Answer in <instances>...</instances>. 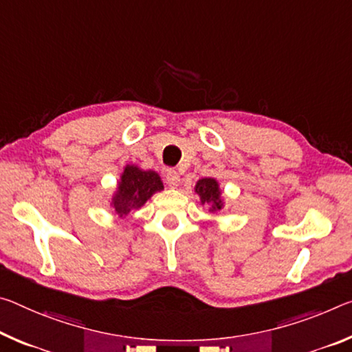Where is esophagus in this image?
<instances>
[{
    "label": "esophagus",
    "mask_w": 352,
    "mask_h": 352,
    "mask_svg": "<svg viewBox=\"0 0 352 352\" xmlns=\"http://www.w3.org/2000/svg\"><path fill=\"white\" fill-rule=\"evenodd\" d=\"M166 183L169 188H177L180 185V175L177 174V170L169 169L166 172Z\"/></svg>",
    "instance_id": "esophagus-1"
}]
</instances>
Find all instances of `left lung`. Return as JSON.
Returning a JSON list of instances; mask_svg holds the SVG:
<instances>
[{
	"mask_svg": "<svg viewBox=\"0 0 352 352\" xmlns=\"http://www.w3.org/2000/svg\"><path fill=\"white\" fill-rule=\"evenodd\" d=\"M194 191L197 192L200 205H208L210 211L213 213L224 208V199H222V191L216 178H200Z\"/></svg>",
	"mask_w": 352,
	"mask_h": 352,
	"instance_id": "8db88e82",
	"label": "left lung"
}]
</instances>
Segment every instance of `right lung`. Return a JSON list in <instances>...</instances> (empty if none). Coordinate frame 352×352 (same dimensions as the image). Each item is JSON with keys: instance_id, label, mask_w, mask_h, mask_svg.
<instances>
[{"instance_id": "add662e5", "label": "right lung", "mask_w": 352, "mask_h": 352, "mask_svg": "<svg viewBox=\"0 0 352 352\" xmlns=\"http://www.w3.org/2000/svg\"><path fill=\"white\" fill-rule=\"evenodd\" d=\"M163 182L155 170H144L136 164H126L111 197V206L120 217L139 210L155 192L163 191Z\"/></svg>"}]
</instances>
